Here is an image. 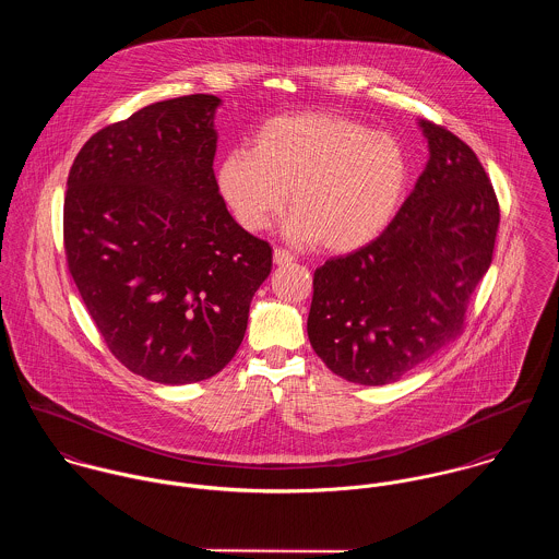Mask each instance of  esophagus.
I'll use <instances>...</instances> for the list:
<instances>
[{"instance_id": "1", "label": "esophagus", "mask_w": 559, "mask_h": 559, "mask_svg": "<svg viewBox=\"0 0 559 559\" xmlns=\"http://www.w3.org/2000/svg\"><path fill=\"white\" fill-rule=\"evenodd\" d=\"M273 262L275 264H290V262H295V255L290 251L277 247V249H273Z\"/></svg>"}]
</instances>
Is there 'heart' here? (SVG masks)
Returning <instances> with one entry per match:
<instances>
[{
    "mask_svg": "<svg viewBox=\"0 0 559 559\" xmlns=\"http://www.w3.org/2000/svg\"><path fill=\"white\" fill-rule=\"evenodd\" d=\"M217 185L249 233L280 217L290 191L286 235L346 253L372 242L394 219L408 185V159L388 133L310 111L264 122L251 151L237 148L222 159Z\"/></svg>",
    "mask_w": 559,
    "mask_h": 559,
    "instance_id": "1",
    "label": "heart"
}]
</instances>
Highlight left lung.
I'll list each match as a JSON object with an SVG mask.
<instances>
[{"label":"left lung","mask_w":559,"mask_h":559,"mask_svg":"<svg viewBox=\"0 0 559 559\" xmlns=\"http://www.w3.org/2000/svg\"><path fill=\"white\" fill-rule=\"evenodd\" d=\"M419 127L430 159L394 222L314 273L308 337L350 383H394L461 335L492 260L499 202L490 178L452 131Z\"/></svg>","instance_id":"obj_1"}]
</instances>
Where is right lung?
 Returning a JSON list of instances; mask_svg holds the SVG:
<instances>
[{
    "mask_svg": "<svg viewBox=\"0 0 559 559\" xmlns=\"http://www.w3.org/2000/svg\"><path fill=\"white\" fill-rule=\"evenodd\" d=\"M219 103H153L94 133L69 171L64 251L81 299L111 355L163 385L230 364L271 273V245L219 195Z\"/></svg>",
    "mask_w": 559,
    "mask_h": 559,
    "instance_id": "add662e5",
    "label": "right lung"
}]
</instances>
